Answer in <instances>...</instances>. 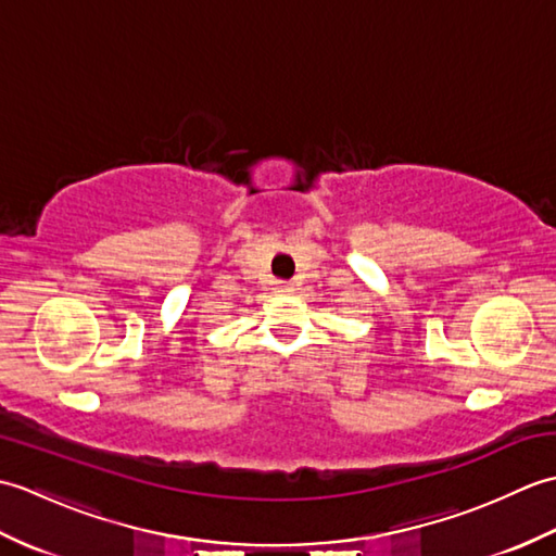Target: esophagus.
Returning <instances> with one entry per match:
<instances>
[{
  "label": "esophagus",
  "instance_id": "obj_1",
  "mask_svg": "<svg viewBox=\"0 0 556 556\" xmlns=\"http://www.w3.org/2000/svg\"><path fill=\"white\" fill-rule=\"evenodd\" d=\"M275 291H277V293H291V291H293V285H291V281H277Z\"/></svg>",
  "mask_w": 556,
  "mask_h": 556
}]
</instances>
